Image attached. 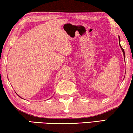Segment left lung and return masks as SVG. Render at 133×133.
Masks as SVG:
<instances>
[{
	"mask_svg": "<svg viewBox=\"0 0 133 133\" xmlns=\"http://www.w3.org/2000/svg\"><path fill=\"white\" fill-rule=\"evenodd\" d=\"M120 42H121V40H120V37L119 36V45H120V47L121 48V49L122 50V52H123V57H124V60H125V52H124V50H123V49L122 48V46H121V44H120Z\"/></svg>",
	"mask_w": 133,
	"mask_h": 133,
	"instance_id": "1",
	"label": "left lung"
}]
</instances>
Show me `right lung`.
Instances as JSON below:
<instances>
[{"label":"right lung","mask_w":133,"mask_h":133,"mask_svg":"<svg viewBox=\"0 0 133 133\" xmlns=\"http://www.w3.org/2000/svg\"><path fill=\"white\" fill-rule=\"evenodd\" d=\"M18 96H19V95H18ZM19 97H20V96H19ZM20 98H21V97H20ZM22 99H23V98H22Z\"/></svg>","instance_id":"obj_1"}]
</instances>
